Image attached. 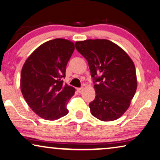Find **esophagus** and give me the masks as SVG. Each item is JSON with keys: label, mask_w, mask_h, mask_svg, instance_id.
Listing matches in <instances>:
<instances>
[{"label": "esophagus", "mask_w": 160, "mask_h": 160, "mask_svg": "<svg viewBox=\"0 0 160 160\" xmlns=\"http://www.w3.org/2000/svg\"><path fill=\"white\" fill-rule=\"evenodd\" d=\"M77 90H78V92H82V90H83V88H78Z\"/></svg>", "instance_id": "obj_1"}]
</instances>
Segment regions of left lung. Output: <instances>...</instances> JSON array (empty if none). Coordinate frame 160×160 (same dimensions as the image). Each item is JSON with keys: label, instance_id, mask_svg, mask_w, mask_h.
Segmentation results:
<instances>
[{"label": "left lung", "instance_id": "obj_1", "mask_svg": "<svg viewBox=\"0 0 160 160\" xmlns=\"http://www.w3.org/2000/svg\"><path fill=\"white\" fill-rule=\"evenodd\" d=\"M88 60L96 96L89 104L91 114L101 121H113L125 113L136 92L135 64L125 50L105 39L75 42Z\"/></svg>", "mask_w": 160, "mask_h": 160}]
</instances>
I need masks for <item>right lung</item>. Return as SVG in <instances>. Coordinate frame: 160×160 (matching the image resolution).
<instances>
[{
	"mask_svg": "<svg viewBox=\"0 0 160 160\" xmlns=\"http://www.w3.org/2000/svg\"><path fill=\"white\" fill-rule=\"evenodd\" d=\"M75 45L66 39L56 38L44 42L25 60L21 74L22 96L32 110L47 120L66 115L75 88L63 84L68 62Z\"/></svg>",
	"mask_w": 160,
	"mask_h": 160,
	"instance_id": "add662e5",
	"label": "right lung"
}]
</instances>
